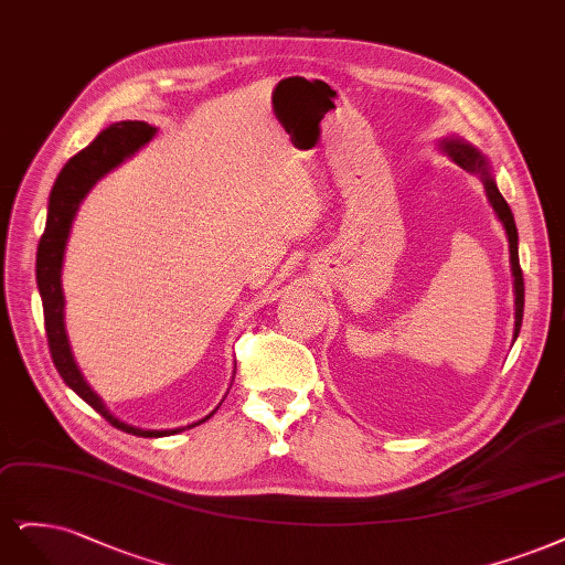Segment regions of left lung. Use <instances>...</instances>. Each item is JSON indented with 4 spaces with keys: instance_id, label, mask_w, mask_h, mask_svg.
Here are the masks:
<instances>
[{
    "instance_id": "obj_1",
    "label": "left lung",
    "mask_w": 565,
    "mask_h": 565,
    "mask_svg": "<svg viewBox=\"0 0 565 565\" xmlns=\"http://www.w3.org/2000/svg\"><path fill=\"white\" fill-rule=\"evenodd\" d=\"M444 152H448V157L460 163L462 169H467L469 173H479L481 180H483V188H486V194L490 199V204H493L498 217L502 221L504 230H507V239H509V256H512V275H514V294H516V329H514V340L521 331V321H523V271H521V265H519V232H516V223H514V215H512V209H509V204L504 202V196L500 194L495 180L490 178L488 173V161L483 159V154L471 148L469 142H462L458 138H450V140H444L441 142Z\"/></svg>"
}]
</instances>
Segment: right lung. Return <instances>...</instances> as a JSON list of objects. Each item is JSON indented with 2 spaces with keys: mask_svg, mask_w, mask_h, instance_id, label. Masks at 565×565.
<instances>
[{
  "mask_svg": "<svg viewBox=\"0 0 565 565\" xmlns=\"http://www.w3.org/2000/svg\"><path fill=\"white\" fill-rule=\"evenodd\" d=\"M157 134L154 126L145 124V121H121L113 124L110 129H105L96 136V140L72 157L63 171L58 173L56 183H53L51 196H49V215H46V227L38 246V286H40V296L44 305V326H46V338H49V350L51 359L56 363V369L61 377L65 380V385L75 390L84 402L98 411L107 423L113 427L134 434V436H148V439H157V436H169L180 429H138L131 425L119 423L117 417L110 415L103 406L98 394L86 385L84 375L79 373L75 359H72L70 352V342L65 335V321H63V286H61V269H63V256H65V244H67V234L72 227V221H75V213L82 204V199L86 192L96 185V180L103 178L107 171H113L115 167L131 157L140 145L148 142ZM213 415V413H211ZM211 415H206V423ZM194 423V425H199ZM190 425V427H194Z\"/></svg>",
  "mask_w": 565,
  "mask_h": 565,
  "instance_id": "1",
  "label": "right lung"
}]
</instances>
